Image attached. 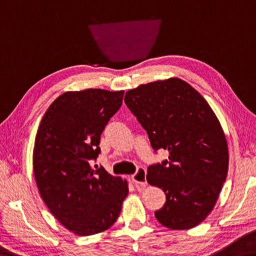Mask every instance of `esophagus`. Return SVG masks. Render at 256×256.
<instances>
[{
    "label": "esophagus",
    "instance_id": "esophagus-1",
    "mask_svg": "<svg viewBox=\"0 0 256 256\" xmlns=\"http://www.w3.org/2000/svg\"><path fill=\"white\" fill-rule=\"evenodd\" d=\"M146 176H147V171H146V168H139L136 170V172L134 174H132L131 179L136 186H144L146 184H147V179H146Z\"/></svg>",
    "mask_w": 256,
    "mask_h": 256
}]
</instances>
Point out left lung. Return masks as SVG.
Segmentation results:
<instances>
[{
  "label": "left lung",
  "instance_id": "8db88e82",
  "mask_svg": "<svg viewBox=\"0 0 256 256\" xmlns=\"http://www.w3.org/2000/svg\"><path fill=\"white\" fill-rule=\"evenodd\" d=\"M124 101L154 150L168 152V160L147 171L148 184L166 194L156 218L173 230L198 226L213 210L228 173V144L216 114L176 77L128 90Z\"/></svg>",
  "mask_w": 256,
  "mask_h": 256
}]
</instances>
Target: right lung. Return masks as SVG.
<instances>
[{"label": "right lung", "instance_id": "add662e5", "mask_svg": "<svg viewBox=\"0 0 256 256\" xmlns=\"http://www.w3.org/2000/svg\"><path fill=\"white\" fill-rule=\"evenodd\" d=\"M124 91L64 92L44 114L36 133L33 168L40 197L54 216L78 236L107 230L128 194V181L102 166L100 136L122 106Z\"/></svg>", "mask_w": 256, "mask_h": 256}]
</instances>
